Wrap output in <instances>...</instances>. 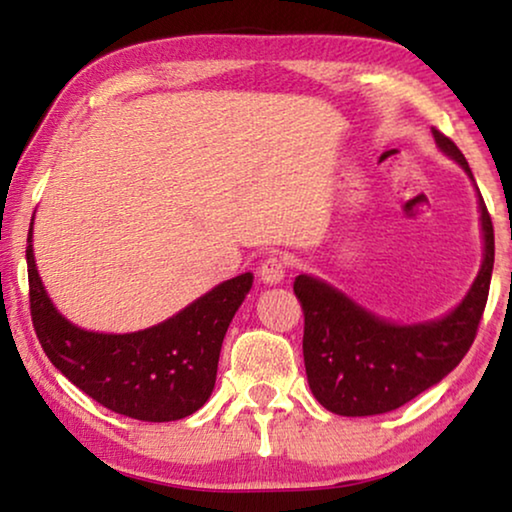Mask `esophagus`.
I'll list each match as a JSON object with an SVG mask.
<instances>
[{
  "label": "esophagus",
  "mask_w": 512,
  "mask_h": 512,
  "mask_svg": "<svg viewBox=\"0 0 512 512\" xmlns=\"http://www.w3.org/2000/svg\"><path fill=\"white\" fill-rule=\"evenodd\" d=\"M286 258L279 254H270L265 261L258 265V277H261L263 284H282L286 275Z\"/></svg>",
  "instance_id": "1"
}]
</instances>
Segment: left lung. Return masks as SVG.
<instances>
[{
  "mask_svg": "<svg viewBox=\"0 0 512 512\" xmlns=\"http://www.w3.org/2000/svg\"><path fill=\"white\" fill-rule=\"evenodd\" d=\"M433 139L473 179L457 144L436 128ZM478 205L485 237L480 272L464 300L440 319L391 324L321 279L296 277L293 293L305 314L307 382L326 410L342 417L382 415L401 408L459 366L478 333L494 268V226L480 193Z\"/></svg>",
  "mask_w": 512,
  "mask_h": 512,
  "instance_id": "8db88e82",
  "label": "left lung"
}]
</instances>
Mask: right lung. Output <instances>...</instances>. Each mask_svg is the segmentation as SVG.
Segmentation results:
<instances>
[{
  "label": "right lung",
  "mask_w": 512,
  "mask_h": 512,
  "mask_svg": "<svg viewBox=\"0 0 512 512\" xmlns=\"http://www.w3.org/2000/svg\"><path fill=\"white\" fill-rule=\"evenodd\" d=\"M27 242L34 331L69 382L111 412L142 422H174L207 403L223 338L254 282L251 272L214 286L158 326L123 335L93 333L67 321L48 298L34 263L32 223Z\"/></svg>",
  "instance_id": "1"
}]
</instances>
